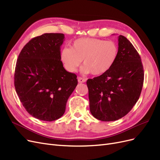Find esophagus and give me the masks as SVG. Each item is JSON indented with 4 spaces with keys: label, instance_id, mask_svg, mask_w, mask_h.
I'll use <instances>...</instances> for the list:
<instances>
[{
    "label": "esophagus",
    "instance_id": "esophagus-1",
    "mask_svg": "<svg viewBox=\"0 0 160 160\" xmlns=\"http://www.w3.org/2000/svg\"><path fill=\"white\" fill-rule=\"evenodd\" d=\"M78 81L79 83H84L86 82V79L84 78L78 77Z\"/></svg>",
    "mask_w": 160,
    "mask_h": 160
}]
</instances>
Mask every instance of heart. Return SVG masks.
Here are the masks:
<instances>
[{"mask_svg": "<svg viewBox=\"0 0 160 160\" xmlns=\"http://www.w3.org/2000/svg\"><path fill=\"white\" fill-rule=\"evenodd\" d=\"M118 53L117 45L112 41L97 38H80L75 40L72 48L61 52V60L65 69L75 72L82 61V72L94 76L106 73L115 63Z\"/></svg>", "mask_w": 160, "mask_h": 160, "instance_id": "b5f03b06", "label": "heart"}]
</instances>
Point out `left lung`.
<instances>
[{
    "label": "left lung",
    "instance_id": "obj_1",
    "mask_svg": "<svg viewBox=\"0 0 160 160\" xmlns=\"http://www.w3.org/2000/svg\"><path fill=\"white\" fill-rule=\"evenodd\" d=\"M118 56L111 69L86 82L90 112L102 121L125 116L138 102L143 84L139 54L124 36H118Z\"/></svg>",
    "mask_w": 160,
    "mask_h": 160
}]
</instances>
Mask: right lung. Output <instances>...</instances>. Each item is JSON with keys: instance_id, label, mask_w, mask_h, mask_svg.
<instances>
[{"instance_id": "add662e5", "label": "right lung", "mask_w": 160, "mask_h": 160, "mask_svg": "<svg viewBox=\"0 0 160 160\" xmlns=\"http://www.w3.org/2000/svg\"><path fill=\"white\" fill-rule=\"evenodd\" d=\"M63 39V33L33 38L17 60L16 92L27 112L39 120L53 121L60 118L78 84L77 76L67 72L61 61Z\"/></svg>"}]
</instances>
